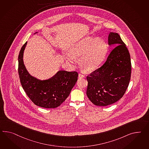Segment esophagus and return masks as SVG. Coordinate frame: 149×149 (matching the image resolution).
Wrapping results in <instances>:
<instances>
[{
  "mask_svg": "<svg viewBox=\"0 0 149 149\" xmlns=\"http://www.w3.org/2000/svg\"><path fill=\"white\" fill-rule=\"evenodd\" d=\"M84 76L83 74H81V73H79V75H78V78H79V79H80V78H84Z\"/></svg>",
  "mask_w": 149,
  "mask_h": 149,
  "instance_id": "34e87169",
  "label": "esophagus"
}]
</instances>
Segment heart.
<instances>
[{
	"mask_svg": "<svg viewBox=\"0 0 149 149\" xmlns=\"http://www.w3.org/2000/svg\"><path fill=\"white\" fill-rule=\"evenodd\" d=\"M108 46L102 39L85 37L73 45L70 53L65 55L68 61L76 63L77 58H80V65L86 71H92L103 62L107 55Z\"/></svg>",
	"mask_w": 149,
	"mask_h": 149,
	"instance_id": "obj_1",
	"label": "heart"
}]
</instances>
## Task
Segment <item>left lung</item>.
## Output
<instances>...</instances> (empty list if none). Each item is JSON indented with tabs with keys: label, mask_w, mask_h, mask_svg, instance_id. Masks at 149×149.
<instances>
[{
	"label": "left lung",
	"mask_w": 149,
	"mask_h": 149,
	"mask_svg": "<svg viewBox=\"0 0 149 149\" xmlns=\"http://www.w3.org/2000/svg\"><path fill=\"white\" fill-rule=\"evenodd\" d=\"M108 44L117 46L105 63L87 77L86 95L97 106H107L119 100L126 91L131 78L130 54L120 36L110 32Z\"/></svg>",
	"instance_id": "left-lung-1"
}]
</instances>
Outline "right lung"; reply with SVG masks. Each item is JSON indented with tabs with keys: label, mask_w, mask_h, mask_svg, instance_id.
I'll return each instance as SVG.
<instances>
[{
	"label": "right lung",
	"mask_w": 149,
	"mask_h": 149,
	"mask_svg": "<svg viewBox=\"0 0 149 149\" xmlns=\"http://www.w3.org/2000/svg\"><path fill=\"white\" fill-rule=\"evenodd\" d=\"M26 45L27 42L22 46L18 56V73L23 89L35 105L46 109L57 107L68 97L76 83L78 74L76 71L61 70L46 80L32 76L23 61Z\"/></svg>",
	"instance_id": "add662e5"
}]
</instances>
